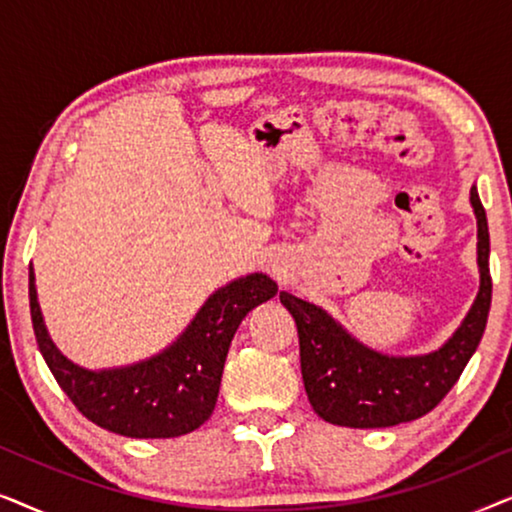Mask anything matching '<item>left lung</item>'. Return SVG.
<instances>
[{
    "label": "left lung",
    "instance_id": "obj_1",
    "mask_svg": "<svg viewBox=\"0 0 512 512\" xmlns=\"http://www.w3.org/2000/svg\"><path fill=\"white\" fill-rule=\"evenodd\" d=\"M471 207L478 221V296L452 338L429 354L377 352L356 340L319 305L289 291L279 293L282 305L296 319L305 391L321 419L349 429H384L412 422L436 408L457 384L480 345L492 305L489 228L475 186H471Z\"/></svg>",
    "mask_w": 512,
    "mask_h": 512
}]
</instances>
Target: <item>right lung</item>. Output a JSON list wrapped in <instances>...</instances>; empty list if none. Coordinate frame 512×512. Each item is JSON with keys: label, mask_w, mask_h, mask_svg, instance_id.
<instances>
[{"label": "right lung", "mask_w": 512, "mask_h": 512, "mask_svg": "<svg viewBox=\"0 0 512 512\" xmlns=\"http://www.w3.org/2000/svg\"><path fill=\"white\" fill-rule=\"evenodd\" d=\"M277 293L263 272L237 277L209 296L179 338L130 366L83 368L55 347L30 265V312L39 352L83 417L128 438H177L212 417L223 363L242 319Z\"/></svg>", "instance_id": "obj_1"}]
</instances>
